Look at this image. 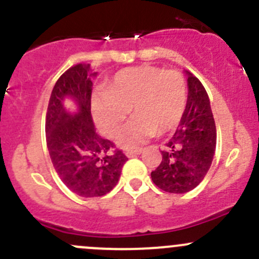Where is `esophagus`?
<instances>
[{"mask_svg": "<svg viewBox=\"0 0 259 259\" xmlns=\"http://www.w3.org/2000/svg\"><path fill=\"white\" fill-rule=\"evenodd\" d=\"M142 153H143V149H135V150H126L125 151V155H126L127 158H130V156L140 155Z\"/></svg>", "mask_w": 259, "mask_h": 259, "instance_id": "esophagus-1", "label": "esophagus"}]
</instances>
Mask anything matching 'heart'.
<instances>
[{
	"label": "heart",
	"instance_id": "1",
	"mask_svg": "<svg viewBox=\"0 0 259 259\" xmlns=\"http://www.w3.org/2000/svg\"><path fill=\"white\" fill-rule=\"evenodd\" d=\"M187 104V86L178 71L160 67H130L117 72L108 90L93 98L96 124L106 137H114L130 113L135 116L122 127L117 143L134 148L159 133L176 129Z\"/></svg>",
	"mask_w": 259,
	"mask_h": 259
}]
</instances>
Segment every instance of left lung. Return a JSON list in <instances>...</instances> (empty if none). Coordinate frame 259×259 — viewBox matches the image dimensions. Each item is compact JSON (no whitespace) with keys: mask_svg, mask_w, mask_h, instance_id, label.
<instances>
[{"mask_svg":"<svg viewBox=\"0 0 259 259\" xmlns=\"http://www.w3.org/2000/svg\"><path fill=\"white\" fill-rule=\"evenodd\" d=\"M188 98L177 132L161 150V163L151 171V180L161 190L174 194L190 192L207 176L217 144L210 101L199 80L184 70Z\"/></svg>","mask_w":259,"mask_h":259,"instance_id":"left-lung-1","label":"left lung"}]
</instances>
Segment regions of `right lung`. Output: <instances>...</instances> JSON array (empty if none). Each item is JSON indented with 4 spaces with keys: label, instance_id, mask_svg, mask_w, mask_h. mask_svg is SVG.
<instances>
[{
    "label": "right lung",
    "instance_id": "right-lung-1",
    "mask_svg": "<svg viewBox=\"0 0 259 259\" xmlns=\"http://www.w3.org/2000/svg\"><path fill=\"white\" fill-rule=\"evenodd\" d=\"M90 64L70 67L60 76L50 96L46 143L54 168L64 184L83 198L105 195L117 184L126 156L96 133L91 116L93 79ZM70 98L75 111L64 106Z\"/></svg>",
    "mask_w": 259,
    "mask_h": 259
}]
</instances>
